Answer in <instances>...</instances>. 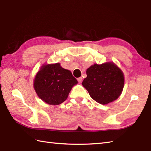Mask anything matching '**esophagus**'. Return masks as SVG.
<instances>
[{
	"label": "esophagus",
	"mask_w": 151,
	"mask_h": 151,
	"mask_svg": "<svg viewBox=\"0 0 151 151\" xmlns=\"http://www.w3.org/2000/svg\"><path fill=\"white\" fill-rule=\"evenodd\" d=\"M82 80H83L82 77H79V78H77V81H78V82L79 83H81V82H82Z\"/></svg>",
	"instance_id": "obj_1"
}]
</instances>
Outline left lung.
<instances>
[{"label":"left lung","instance_id":"left-lung-1","mask_svg":"<svg viewBox=\"0 0 151 151\" xmlns=\"http://www.w3.org/2000/svg\"><path fill=\"white\" fill-rule=\"evenodd\" d=\"M87 77L82 84L90 97L98 103L107 104L121 95L124 88V74L113 62L95 63L86 70Z\"/></svg>","mask_w":151,"mask_h":151}]
</instances>
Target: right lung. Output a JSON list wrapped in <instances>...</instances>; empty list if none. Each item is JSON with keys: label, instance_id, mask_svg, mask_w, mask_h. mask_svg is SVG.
<instances>
[{"label": "right lung", "instance_id": "add662e5", "mask_svg": "<svg viewBox=\"0 0 151 151\" xmlns=\"http://www.w3.org/2000/svg\"><path fill=\"white\" fill-rule=\"evenodd\" d=\"M78 81L69 70L60 63L44 64L34 80V88L41 100L50 105H58L65 101Z\"/></svg>", "mask_w": 151, "mask_h": 151}]
</instances>
